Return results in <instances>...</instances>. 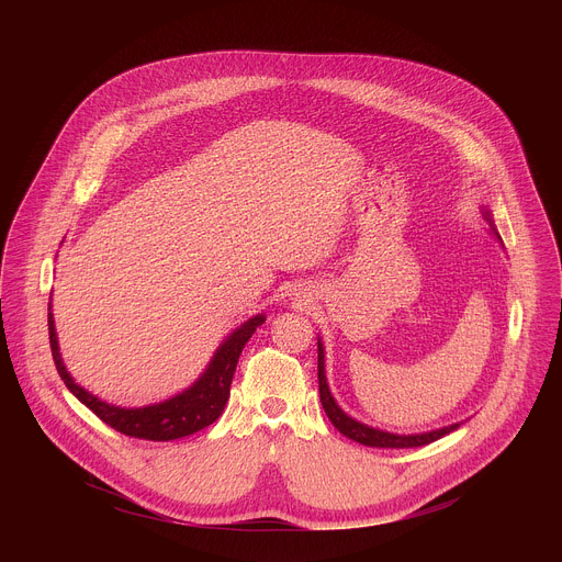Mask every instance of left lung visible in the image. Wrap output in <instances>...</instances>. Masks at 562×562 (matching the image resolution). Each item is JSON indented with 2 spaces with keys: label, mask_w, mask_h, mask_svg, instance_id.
<instances>
[{
  "label": "left lung",
  "mask_w": 562,
  "mask_h": 562,
  "mask_svg": "<svg viewBox=\"0 0 562 562\" xmlns=\"http://www.w3.org/2000/svg\"><path fill=\"white\" fill-rule=\"evenodd\" d=\"M487 222L492 224V213L487 209H483ZM492 233L501 239L496 226L492 224ZM503 243V239H501ZM317 384H319V403H323V409L327 414V418L331 420V425L347 438L360 442V445H367V447H386V449H405V447H423V445H429L447 434H451L453 429L460 427V423L456 425H449V427H440V429H434V431H425V434H391V431H382V429H375V427H369L356 418H351L349 414H345L336 397L331 395V389H329V382H327V371H325V347H323V338H317Z\"/></svg>",
  "instance_id": "1"
}]
</instances>
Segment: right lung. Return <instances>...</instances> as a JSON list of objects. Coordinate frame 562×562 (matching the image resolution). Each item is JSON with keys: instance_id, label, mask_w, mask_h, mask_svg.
Segmentation results:
<instances>
[{"instance_id": "1", "label": "right lung", "mask_w": 562, "mask_h": 562, "mask_svg": "<svg viewBox=\"0 0 562 562\" xmlns=\"http://www.w3.org/2000/svg\"><path fill=\"white\" fill-rule=\"evenodd\" d=\"M265 319L267 315L258 313L249 317L245 325L233 329V334H228L226 340L213 353L204 373L189 389L165 400V403H155V405L135 407V409L109 405L70 378L59 353L50 304H48V338H50V351H53L57 373L79 403L87 405L100 420H104L109 427H113L124 436L165 442V440H178V438L191 436L213 425L222 416L231 393V380H233L239 353H243L245 345L256 334V329L265 325Z\"/></svg>"}]
</instances>
